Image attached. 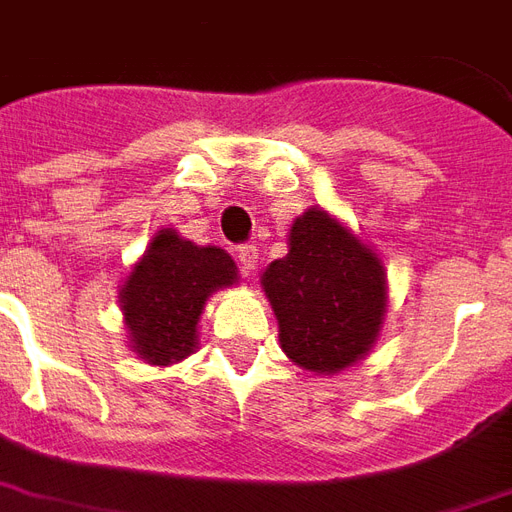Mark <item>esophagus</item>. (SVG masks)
<instances>
[{
    "label": "esophagus",
    "mask_w": 512,
    "mask_h": 512,
    "mask_svg": "<svg viewBox=\"0 0 512 512\" xmlns=\"http://www.w3.org/2000/svg\"><path fill=\"white\" fill-rule=\"evenodd\" d=\"M237 261H240V267L245 275H251L256 270V264H259V251H256V245H240L237 248Z\"/></svg>",
    "instance_id": "34e87169"
}]
</instances>
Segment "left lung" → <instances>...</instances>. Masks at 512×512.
I'll list each match as a JSON object with an SVG mask.
<instances>
[{
    "label": "left lung",
    "mask_w": 512,
    "mask_h": 512,
    "mask_svg": "<svg viewBox=\"0 0 512 512\" xmlns=\"http://www.w3.org/2000/svg\"><path fill=\"white\" fill-rule=\"evenodd\" d=\"M280 348L318 375L351 367L375 345L386 315V270L337 218L310 207L288 232V253L261 275Z\"/></svg>",
    "instance_id": "1"
}]
</instances>
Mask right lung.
<instances>
[{
    "instance_id": "1",
    "label": "right lung",
    "mask_w": 512,
    "mask_h": 512,
    "mask_svg": "<svg viewBox=\"0 0 512 512\" xmlns=\"http://www.w3.org/2000/svg\"><path fill=\"white\" fill-rule=\"evenodd\" d=\"M237 283V264L215 245H194L161 229L121 288V310L134 353L156 367L186 359L199 345L207 297Z\"/></svg>"
}]
</instances>
